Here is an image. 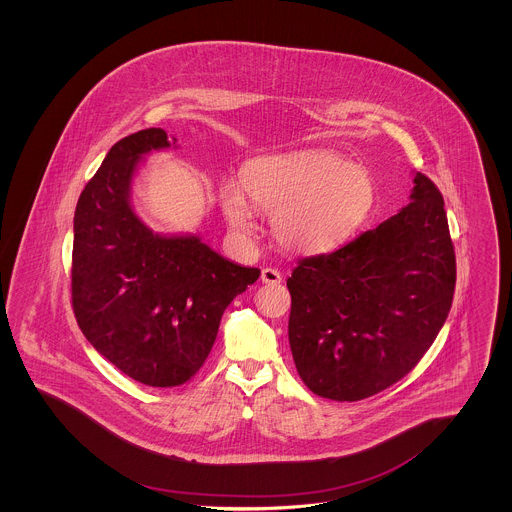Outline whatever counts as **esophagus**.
I'll return each mask as SVG.
<instances>
[{"mask_svg": "<svg viewBox=\"0 0 512 512\" xmlns=\"http://www.w3.org/2000/svg\"><path fill=\"white\" fill-rule=\"evenodd\" d=\"M261 282L268 284V286H276L282 282V274L276 268H263L261 270Z\"/></svg>", "mask_w": 512, "mask_h": 512, "instance_id": "obj_1", "label": "esophagus"}]
</instances>
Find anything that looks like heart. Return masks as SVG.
Instances as JSON below:
<instances>
[{
    "label": "heart",
    "mask_w": 512,
    "mask_h": 512,
    "mask_svg": "<svg viewBox=\"0 0 512 512\" xmlns=\"http://www.w3.org/2000/svg\"><path fill=\"white\" fill-rule=\"evenodd\" d=\"M245 198L270 213L272 238L284 249L315 255L345 242L365 222L376 184L365 167L336 151L303 149L251 159L240 171V188L220 184L222 213L240 234L253 230Z\"/></svg>",
    "instance_id": "b5f03b06"
}]
</instances>
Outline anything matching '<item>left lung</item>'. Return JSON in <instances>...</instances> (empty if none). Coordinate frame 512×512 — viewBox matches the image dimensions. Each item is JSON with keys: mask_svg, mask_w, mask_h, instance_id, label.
<instances>
[{"mask_svg": "<svg viewBox=\"0 0 512 512\" xmlns=\"http://www.w3.org/2000/svg\"><path fill=\"white\" fill-rule=\"evenodd\" d=\"M411 203L288 278L293 363L313 393L359 401L390 388L430 349L455 292L443 197L416 172Z\"/></svg>", "mask_w": 512, "mask_h": 512, "instance_id": "left-lung-1", "label": "left lung"}]
</instances>
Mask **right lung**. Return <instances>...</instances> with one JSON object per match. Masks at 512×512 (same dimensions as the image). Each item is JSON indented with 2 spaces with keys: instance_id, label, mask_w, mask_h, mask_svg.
<instances>
[{
  "instance_id": "right-lung-1",
  "label": "right lung",
  "mask_w": 512,
  "mask_h": 512,
  "mask_svg": "<svg viewBox=\"0 0 512 512\" xmlns=\"http://www.w3.org/2000/svg\"><path fill=\"white\" fill-rule=\"evenodd\" d=\"M174 144L163 128L122 138L74 211L76 322L99 355L153 388L194 376L217 340L222 313L261 274L194 234H155L136 215L130 194L144 155Z\"/></svg>"
}]
</instances>
